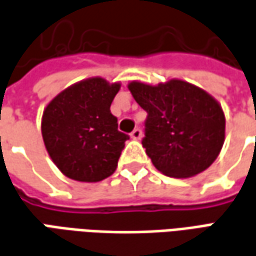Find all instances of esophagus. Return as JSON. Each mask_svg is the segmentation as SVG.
Segmentation results:
<instances>
[{
    "mask_svg": "<svg viewBox=\"0 0 256 256\" xmlns=\"http://www.w3.org/2000/svg\"><path fill=\"white\" fill-rule=\"evenodd\" d=\"M142 132L138 128H136L134 130L130 133V137H132L133 140H140V138H142Z\"/></svg>",
    "mask_w": 256,
    "mask_h": 256,
    "instance_id": "34e87169",
    "label": "esophagus"
}]
</instances>
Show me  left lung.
<instances>
[{
	"label": "left lung",
	"mask_w": 256,
	"mask_h": 256,
	"mask_svg": "<svg viewBox=\"0 0 256 256\" xmlns=\"http://www.w3.org/2000/svg\"><path fill=\"white\" fill-rule=\"evenodd\" d=\"M147 112L142 147L158 171L189 178L208 170L220 154L226 118L212 95L182 80L158 85H128Z\"/></svg>",
	"instance_id": "1"
}]
</instances>
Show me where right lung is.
Wrapping results in <instances>:
<instances>
[{
	"label": "right lung",
	"instance_id": "obj_1",
	"mask_svg": "<svg viewBox=\"0 0 256 256\" xmlns=\"http://www.w3.org/2000/svg\"><path fill=\"white\" fill-rule=\"evenodd\" d=\"M119 90V82L88 78L66 88L46 106L43 142L56 166L70 179L99 182L116 171L128 140L110 114Z\"/></svg>",
	"mask_w": 256,
	"mask_h": 256
}]
</instances>
